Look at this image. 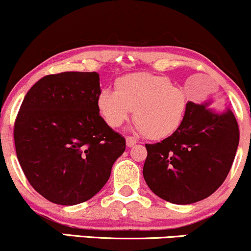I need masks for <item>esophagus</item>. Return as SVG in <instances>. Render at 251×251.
<instances>
[{
    "instance_id": "1",
    "label": "esophagus",
    "mask_w": 251,
    "mask_h": 251,
    "mask_svg": "<svg viewBox=\"0 0 251 251\" xmlns=\"http://www.w3.org/2000/svg\"><path fill=\"white\" fill-rule=\"evenodd\" d=\"M126 147H129V148L134 147V145L137 143L136 138L135 137H131V136H128V137L126 138Z\"/></svg>"
}]
</instances>
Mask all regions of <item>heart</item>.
Returning a JSON list of instances; mask_svg holds the SVG:
<instances>
[{"label": "heart", "mask_w": 251, "mask_h": 251, "mask_svg": "<svg viewBox=\"0 0 251 251\" xmlns=\"http://www.w3.org/2000/svg\"><path fill=\"white\" fill-rule=\"evenodd\" d=\"M115 91L103 89L97 107L110 128H119L134 109L135 129L151 140H164L179 130L188 108L182 89L166 76L138 72L115 80Z\"/></svg>", "instance_id": "b5f03b06"}]
</instances>
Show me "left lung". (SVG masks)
<instances>
[{
	"instance_id": "1",
	"label": "left lung",
	"mask_w": 251,
	"mask_h": 251,
	"mask_svg": "<svg viewBox=\"0 0 251 251\" xmlns=\"http://www.w3.org/2000/svg\"><path fill=\"white\" fill-rule=\"evenodd\" d=\"M207 103L188 102L179 130L162 142L145 144V182L156 196L178 205L208 198L233 165L240 130L230 109L218 114Z\"/></svg>"
}]
</instances>
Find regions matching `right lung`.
Returning a JSON list of instances; mask_svg holds the SVG:
<instances>
[{"label":"right lung","mask_w":251,"mask_h":251,"mask_svg":"<svg viewBox=\"0 0 251 251\" xmlns=\"http://www.w3.org/2000/svg\"><path fill=\"white\" fill-rule=\"evenodd\" d=\"M97 72H63L38 80L14 126L18 162L30 185L53 203L94 197L110 177L126 140L99 114Z\"/></svg>","instance_id":"1"}]
</instances>
